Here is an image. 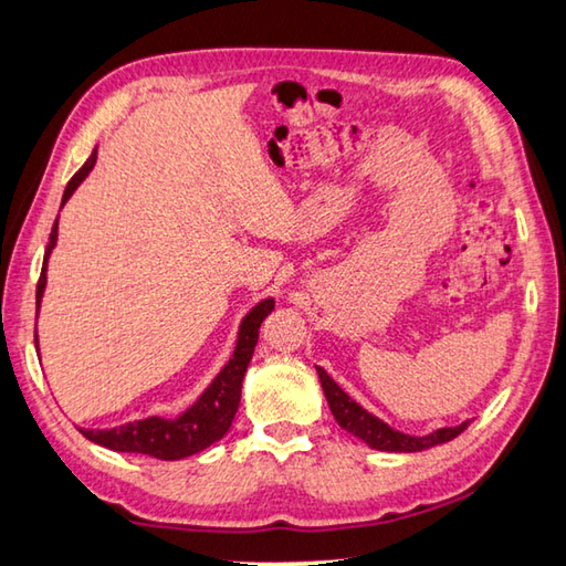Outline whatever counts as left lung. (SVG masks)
<instances>
[{"mask_svg": "<svg viewBox=\"0 0 566 566\" xmlns=\"http://www.w3.org/2000/svg\"><path fill=\"white\" fill-rule=\"evenodd\" d=\"M318 381H322L324 388V396L328 400V408H332V413L336 418V423L342 426L348 433L361 438L366 446H371L374 450H396V453H416V450H426V448H433L440 443H448V440L458 438L462 430L470 426V420L465 423H460L455 428H440L436 433L423 436V438H416V436H406V433H398V430L388 428L384 420L374 418L368 410H364L358 403H354L352 398H348L342 388H338L332 378L326 376L324 368H318Z\"/></svg>", "mask_w": 566, "mask_h": 566, "instance_id": "obj_1", "label": "left lung"}]
</instances>
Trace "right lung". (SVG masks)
Listing matches in <instances>:
<instances>
[{
    "label": "right lung",
    "instance_id": "obj_1",
    "mask_svg": "<svg viewBox=\"0 0 566 566\" xmlns=\"http://www.w3.org/2000/svg\"><path fill=\"white\" fill-rule=\"evenodd\" d=\"M94 163H96V150L91 153L88 160L81 166L76 176L69 180L61 205L71 198V192L78 188V182L88 176V170L94 168ZM54 244H56V222L54 228H51L44 264H41V276L36 282V306L41 302V294H44L46 260H49V252L54 250ZM272 310H274V300H264L256 304L248 316H244V322L240 326L238 348H234L228 366L222 368V374L214 378L212 386L205 390L198 403H195L188 413H182L178 420L146 418V420H136V423H126L111 430H81V428L78 430L91 440V443L116 450V453H140L158 460H180V458L200 453V450L210 448L212 443H218V440L228 433L232 426V418L238 413L240 396H242V378L254 354L256 338H260V326L264 322V316Z\"/></svg>",
    "mask_w": 566,
    "mask_h": 566
}]
</instances>
